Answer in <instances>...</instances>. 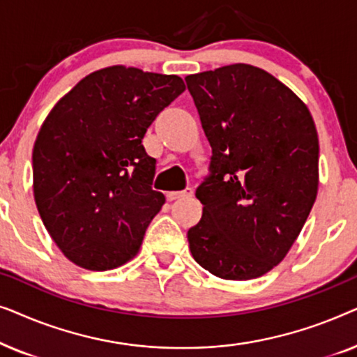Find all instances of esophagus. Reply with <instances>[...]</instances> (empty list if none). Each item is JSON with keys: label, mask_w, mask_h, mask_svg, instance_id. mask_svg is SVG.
Returning a JSON list of instances; mask_svg holds the SVG:
<instances>
[{"label": "esophagus", "mask_w": 357, "mask_h": 357, "mask_svg": "<svg viewBox=\"0 0 357 357\" xmlns=\"http://www.w3.org/2000/svg\"><path fill=\"white\" fill-rule=\"evenodd\" d=\"M193 195L192 188H185L183 192H167V199L169 202H174V199H182V198H188Z\"/></svg>", "instance_id": "1"}]
</instances>
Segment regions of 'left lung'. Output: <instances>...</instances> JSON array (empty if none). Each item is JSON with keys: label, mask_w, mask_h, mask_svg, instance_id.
Segmentation results:
<instances>
[{"label": "left lung", "mask_w": 357, "mask_h": 357, "mask_svg": "<svg viewBox=\"0 0 357 357\" xmlns=\"http://www.w3.org/2000/svg\"><path fill=\"white\" fill-rule=\"evenodd\" d=\"M185 81L213 149L190 252L222 280L263 276L287 255L315 203L314 119L289 87L245 63Z\"/></svg>", "instance_id": "obj_1"}]
</instances>
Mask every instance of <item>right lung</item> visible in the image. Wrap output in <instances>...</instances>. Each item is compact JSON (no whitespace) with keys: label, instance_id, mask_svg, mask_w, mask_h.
<instances>
[{"label":"right lung","instance_id":"obj_1","mask_svg":"<svg viewBox=\"0 0 357 357\" xmlns=\"http://www.w3.org/2000/svg\"><path fill=\"white\" fill-rule=\"evenodd\" d=\"M185 91L182 77L121 65L94 71L56 102L32 151L33 198L68 260L92 271L125 265L165 197L143 138Z\"/></svg>","mask_w":357,"mask_h":357}]
</instances>
